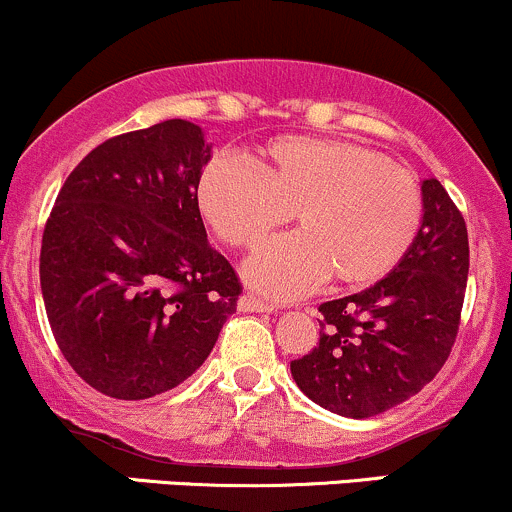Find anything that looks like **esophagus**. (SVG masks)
Here are the masks:
<instances>
[{
  "label": "esophagus",
  "instance_id": "esophagus-1",
  "mask_svg": "<svg viewBox=\"0 0 512 512\" xmlns=\"http://www.w3.org/2000/svg\"><path fill=\"white\" fill-rule=\"evenodd\" d=\"M236 310L239 312H273V305L254 298V295H241V298L236 300Z\"/></svg>",
  "mask_w": 512,
  "mask_h": 512
}]
</instances>
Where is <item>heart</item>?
<instances>
[{"mask_svg": "<svg viewBox=\"0 0 512 512\" xmlns=\"http://www.w3.org/2000/svg\"><path fill=\"white\" fill-rule=\"evenodd\" d=\"M195 202L234 249L261 244L295 212L300 232L244 263V278L280 300L310 293L327 276L344 288L376 283L403 261L422 222L410 175L364 146L320 136L271 141L256 170L212 158L197 178Z\"/></svg>", "mask_w": 512, "mask_h": 512, "instance_id": "b5f03b06", "label": "heart"}]
</instances>
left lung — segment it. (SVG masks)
Instances as JSON below:
<instances>
[{
    "instance_id": "left-lung-1",
    "label": "left lung",
    "mask_w": 512,
    "mask_h": 512,
    "mask_svg": "<svg viewBox=\"0 0 512 512\" xmlns=\"http://www.w3.org/2000/svg\"><path fill=\"white\" fill-rule=\"evenodd\" d=\"M422 222L403 261L349 298L322 302L320 344L290 361L312 403L342 417L381 415L439 373L459 329L469 234L437 178H425Z\"/></svg>"
}]
</instances>
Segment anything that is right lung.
<instances>
[{
  "mask_svg": "<svg viewBox=\"0 0 512 512\" xmlns=\"http://www.w3.org/2000/svg\"><path fill=\"white\" fill-rule=\"evenodd\" d=\"M210 158L200 126L168 119L104 141L58 192L41 244L46 315L73 371L109 398L180 386L236 312L239 278L195 202Z\"/></svg>",
  "mask_w": 512,
  "mask_h": 512,
  "instance_id": "right-lung-1",
  "label": "right lung"
}]
</instances>
